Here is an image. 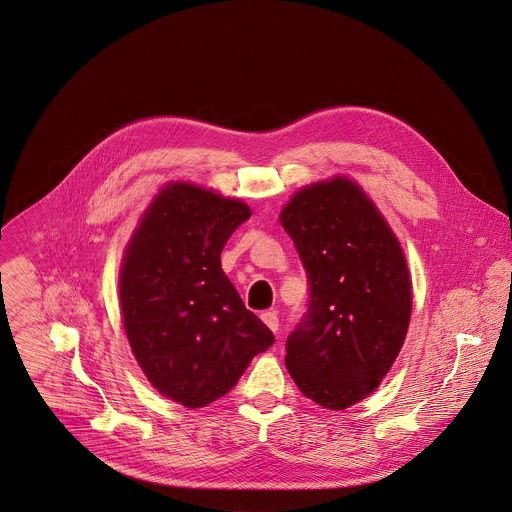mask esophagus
<instances>
[{
	"instance_id": "obj_1",
	"label": "esophagus",
	"mask_w": 512,
	"mask_h": 512,
	"mask_svg": "<svg viewBox=\"0 0 512 512\" xmlns=\"http://www.w3.org/2000/svg\"><path fill=\"white\" fill-rule=\"evenodd\" d=\"M261 321H263L273 333L279 329V317H277L275 311H265V313H261Z\"/></svg>"
}]
</instances>
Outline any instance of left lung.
Masks as SVG:
<instances>
[{"mask_svg":"<svg viewBox=\"0 0 512 512\" xmlns=\"http://www.w3.org/2000/svg\"><path fill=\"white\" fill-rule=\"evenodd\" d=\"M279 219L309 279L287 371L307 399L347 409L379 387L407 337L413 293L401 243L349 177L299 189Z\"/></svg>","mask_w":512,"mask_h":512,"instance_id":"8db88e82","label":"left lung"}]
</instances>
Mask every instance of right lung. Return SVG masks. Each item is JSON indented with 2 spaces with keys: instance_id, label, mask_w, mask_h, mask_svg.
Here are the masks:
<instances>
[{
  "instance_id": "right-lung-1",
  "label": "right lung",
  "mask_w": 512,
  "mask_h": 512,
  "mask_svg": "<svg viewBox=\"0 0 512 512\" xmlns=\"http://www.w3.org/2000/svg\"><path fill=\"white\" fill-rule=\"evenodd\" d=\"M249 217L241 199L167 183L125 247L119 303L127 341L149 383L187 409L227 395L275 343L221 269L227 239Z\"/></svg>"
}]
</instances>
